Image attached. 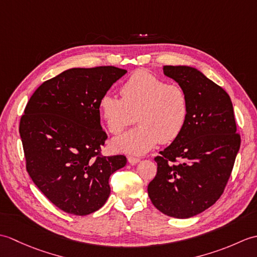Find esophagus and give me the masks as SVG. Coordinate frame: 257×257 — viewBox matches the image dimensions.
<instances>
[{
    "instance_id": "34e87169",
    "label": "esophagus",
    "mask_w": 257,
    "mask_h": 257,
    "mask_svg": "<svg viewBox=\"0 0 257 257\" xmlns=\"http://www.w3.org/2000/svg\"><path fill=\"white\" fill-rule=\"evenodd\" d=\"M139 161H140V159L137 157H133V156L128 157V162L132 163V165H136V163H138Z\"/></svg>"
}]
</instances>
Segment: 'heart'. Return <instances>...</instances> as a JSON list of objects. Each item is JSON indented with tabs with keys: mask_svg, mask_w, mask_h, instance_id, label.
Instances as JSON below:
<instances>
[{
	"mask_svg": "<svg viewBox=\"0 0 257 257\" xmlns=\"http://www.w3.org/2000/svg\"><path fill=\"white\" fill-rule=\"evenodd\" d=\"M121 97L110 92L99 100V110L109 133L119 134L135 121L139 124L111 140L114 151L144 155L182 133L189 117V98L181 86L146 70L134 73L121 86Z\"/></svg>",
	"mask_w": 257,
	"mask_h": 257,
	"instance_id": "heart-1",
	"label": "heart"
}]
</instances>
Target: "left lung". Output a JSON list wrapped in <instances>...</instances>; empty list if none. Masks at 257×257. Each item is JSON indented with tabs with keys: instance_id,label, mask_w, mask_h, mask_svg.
<instances>
[{
	"instance_id": "left-lung-1",
	"label": "left lung",
	"mask_w": 257,
	"mask_h": 257,
	"mask_svg": "<svg viewBox=\"0 0 257 257\" xmlns=\"http://www.w3.org/2000/svg\"><path fill=\"white\" fill-rule=\"evenodd\" d=\"M189 98V117L182 133L155 158V179L148 195L168 216L189 219L219 200L241 146L227 92L199 69L163 66Z\"/></svg>"
}]
</instances>
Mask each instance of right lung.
Here are the masks:
<instances>
[{"label":"right lung","mask_w":257,"mask_h":257,"mask_svg":"<svg viewBox=\"0 0 257 257\" xmlns=\"http://www.w3.org/2000/svg\"><path fill=\"white\" fill-rule=\"evenodd\" d=\"M127 73L114 66L70 68L44 81L27 102L20 135L33 182L69 214L99 210L110 194L109 177L127 163L102 157L107 135L99 100Z\"/></svg>","instance_id":"obj_1"}]
</instances>
